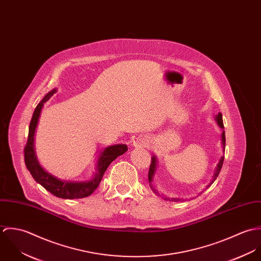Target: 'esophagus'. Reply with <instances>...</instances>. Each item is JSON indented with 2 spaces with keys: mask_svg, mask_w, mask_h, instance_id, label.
Listing matches in <instances>:
<instances>
[{
  "mask_svg": "<svg viewBox=\"0 0 261 261\" xmlns=\"http://www.w3.org/2000/svg\"><path fill=\"white\" fill-rule=\"evenodd\" d=\"M149 140L146 139V138H140L138 139L136 142H135V147H142V148H145V147H148L149 145Z\"/></svg>",
  "mask_w": 261,
  "mask_h": 261,
  "instance_id": "esophagus-1",
  "label": "esophagus"
}]
</instances>
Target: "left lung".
<instances>
[{
  "label": "left lung",
  "mask_w": 261,
  "mask_h": 261,
  "mask_svg": "<svg viewBox=\"0 0 261 261\" xmlns=\"http://www.w3.org/2000/svg\"><path fill=\"white\" fill-rule=\"evenodd\" d=\"M215 120L217 121V124H218L222 129H224L223 119H222V114H221V112H219V113L215 116ZM221 142H222L223 151H225V132H224V130H222V135H221ZM223 162L224 154L220 158V160H219V162H218V164H217V166H216V168H215V170H214V173H213L212 179L210 180V183H208V185H206L205 189H207V188H209V187L211 186V185L214 183V181L217 179V177H218V175H219V173H220V171H221ZM158 163H159V162H158L156 155H155V154H152V156H151V163H150V167H149V182L150 189L153 191V193L156 194V195H160L159 192L156 191V189L152 185V183H153V178H154V175H155L156 170H158ZM205 189H204V190H205ZM202 192H203V191H202ZM177 200H178V199H177Z\"/></svg>",
  "instance_id": "obj_1"
}]
</instances>
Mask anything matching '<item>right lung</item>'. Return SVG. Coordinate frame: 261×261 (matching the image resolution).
I'll use <instances>...</instances> for the list:
<instances>
[{
  "mask_svg": "<svg viewBox=\"0 0 261 261\" xmlns=\"http://www.w3.org/2000/svg\"><path fill=\"white\" fill-rule=\"evenodd\" d=\"M56 91V88L49 91L38 103L34 111L29 126L28 142L25 148V164L34 180L54 196L62 199L85 198L95 191L111 163L117 156L123 154L127 150V146L124 144H117L101 149L97 154L95 170L91 178L85 181L60 180L46 172L38 161L35 150V135L42 109Z\"/></svg>",
  "mask_w": 261,
  "mask_h": 261,
  "instance_id": "1",
  "label": "right lung"
}]
</instances>
